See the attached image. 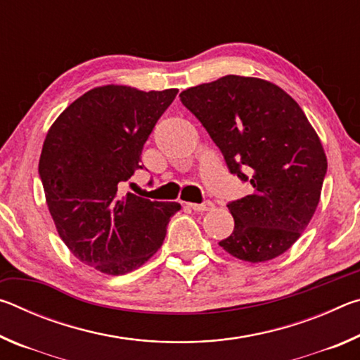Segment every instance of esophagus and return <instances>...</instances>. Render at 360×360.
Wrapping results in <instances>:
<instances>
[{
	"mask_svg": "<svg viewBox=\"0 0 360 360\" xmlns=\"http://www.w3.org/2000/svg\"><path fill=\"white\" fill-rule=\"evenodd\" d=\"M188 206L193 211H198V212H203V211H211L212 208H214V205H212L211 202H203V203H188Z\"/></svg>",
	"mask_w": 360,
	"mask_h": 360,
	"instance_id": "esophagus-1",
	"label": "esophagus"
}]
</instances>
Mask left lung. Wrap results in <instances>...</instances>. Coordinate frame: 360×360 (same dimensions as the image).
<instances>
[{
  "mask_svg": "<svg viewBox=\"0 0 360 360\" xmlns=\"http://www.w3.org/2000/svg\"><path fill=\"white\" fill-rule=\"evenodd\" d=\"M181 101L252 192L229 203L235 229L219 241L259 264L289 251L318 208L327 157L298 103L265 79L229 75L181 92Z\"/></svg>",
  "mask_w": 360,
  "mask_h": 360,
  "instance_id": "8db88e82",
  "label": "left lung"
}]
</instances>
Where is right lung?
Segmentation results:
<instances>
[{"label": "right lung", "instance_id": "obj_1", "mask_svg": "<svg viewBox=\"0 0 360 360\" xmlns=\"http://www.w3.org/2000/svg\"><path fill=\"white\" fill-rule=\"evenodd\" d=\"M176 95L178 89L101 85L72 101L47 131L39 176L49 212L71 254L96 271L119 276L144 265L181 210L119 193L141 168L143 146Z\"/></svg>", "mask_w": 360, "mask_h": 360}]
</instances>
